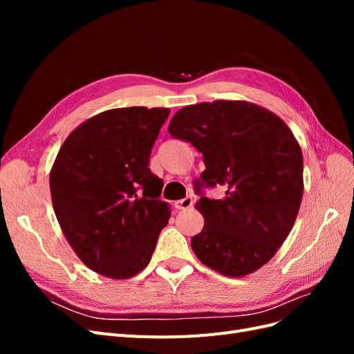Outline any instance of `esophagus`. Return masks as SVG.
<instances>
[{
    "label": "esophagus",
    "mask_w": 354,
    "mask_h": 354,
    "mask_svg": "<svg viewBox=\"0 0 354 354\" xmlns=\"http://www.w3.org/2000/svg\"><path fill=\"white\" fill-rule=\"evenodd\" d=\"M176 208L177 209H187V208H190L192 205H194V199H192L190 196H187V198H185V199H180V201H177L176 203Z\"/></svg>",
    "instance_id": "1"
}]
</instances>
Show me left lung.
I'll list each match as a JSON object with an SVG mask.
<instances>
[{"mask_svg":"<svg viewBox=\"0 0 354 354\" xmlns=\"http://www.w3.org/2000/svg\"><path fill=\"white\" fill-rule=\"evenodd\" d=\"M169 134L203 155L201 178L224 186L223 199L201 198L203 229L192 238L201 263L242 277L261 269L281 248L301 205L303 152L276 113L245 100L189 104Z\"/></svg>","mask_w":354,"mask_h":354,"instance_id":"8db88e82","label":"left lung"}]
</instances>
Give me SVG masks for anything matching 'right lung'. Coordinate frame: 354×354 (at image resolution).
<instances>
[{"mask_svg": "<svg viewBox=\"0 0 354 354\" xmlns=\"http://www.w3.org/2000/svg\"><path fill=\"white\" fill-rule=\"evenodd\" d=\"M168 108L131 106L88 118L68 136L50 171L51 202L78 259L130 279L152 259L171 216L149 158Z\"/></svg>", "mask_w": 354, "mask_h": 354, "instance_id": "add662e5", "label": "right lung"}]
</instances>
